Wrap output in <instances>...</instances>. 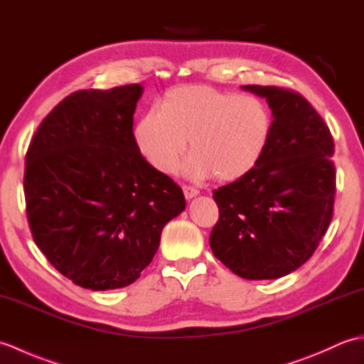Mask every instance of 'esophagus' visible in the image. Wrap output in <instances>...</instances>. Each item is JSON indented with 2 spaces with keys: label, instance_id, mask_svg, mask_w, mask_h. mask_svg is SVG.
Returning a JSON list of instances; mask_svg holds the SVG:
<instances>
[{
  "label": "esophagus",
  "instance_id": "1",
  "mask_svg": "<svg viewBox=\"0 0 364 364\" xmlns=\"http://www.w3.org/2000/svg\"><path fill=\"white\" fill-rule=\"evenodd\" d=\"M183 192H184V197H186L188 200L198 196V189H196L194 186H188V184H184L183 186Z\"/></svg>",
  "mask_w": 364,
  "mask_h": 364
}]
</instances>
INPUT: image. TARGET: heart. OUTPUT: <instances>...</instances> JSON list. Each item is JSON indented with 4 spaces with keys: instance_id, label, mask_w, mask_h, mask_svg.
<instances>
[{
    "instance_id": "1",
    "label": "heart",
    "mask_w": 364,
    "mask_h": 364,
    "mask_svg": "<svg viewBox=\"0 0 364 364\" xmlns=\"http://www.w3.org/2000/svg\"><path fill=\"white\" fill-rule=\"evenodd\" d=\"M274 131L269 106L255 95L186 84L166 92L158 111L139 119V151L162 173H173L188 150L186 172L236 181L259 164Z\"/></svg>"
}]
</instances>
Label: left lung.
Masks as SVG:
<instances>
[{
    "label": "left lung",
    "mask_w": 364,
    "mask_h": 364,
    "mask_svg": "<svg viewBox=\"0 0 364 364\" xmlns=\"http://www.w3.org/2000/svg\"><path fill=\"white\" fill-rule=\"evenodd\" d=\"M266 98L274 131L249 175L213 191L219 208L214 257L247 280L280 278L311 258L333 218L335 142L327 123L299 92L244 86Z\"/></svg>",
    "instance_id": "obj_1"
}]
</instances>
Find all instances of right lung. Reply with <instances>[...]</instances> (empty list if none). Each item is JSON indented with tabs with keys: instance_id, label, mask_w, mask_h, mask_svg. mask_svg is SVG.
<instances>
[{
	"instance_id": "1",
	"label": "right lung",
	"mask_w": 364,
	"mask_h": 364,
	"mask_svg": "<svg viewBox=\"0 0 364 364\" xmlns=\"http://www.w3.org/2000/svg\"><path fill=\"white\" fill-rule=\"evenodd\" d=\"M139 84L78 90L38 125L25 159L26 215L38 249L92 291L136 282L162 228L186 202L181 188L139 151Z\"/></svg>"
}]
</instances>
